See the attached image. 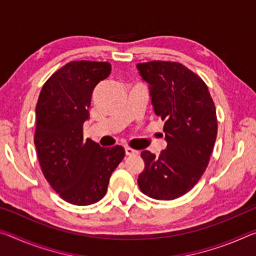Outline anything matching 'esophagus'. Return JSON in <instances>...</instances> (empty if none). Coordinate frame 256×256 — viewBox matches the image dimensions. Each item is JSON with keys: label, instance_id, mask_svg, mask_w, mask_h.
<instances>
[{"label": "esophagus", "instance_id": "esophagus-1", "mask_svg": "<svg viewBox=\"0 0 256 256\" xmlns=\"http://www.w3.org/2000/svg\"><path fill=\"white\" fill-rule=\"evenodd\" d=\"M138 154H139V152H138V150H134V149H132V148H128V147L125 148V155H126V156L138 155Z\"/></svg>", "mask_w": 256, "mask_h": 256}]
</instances>
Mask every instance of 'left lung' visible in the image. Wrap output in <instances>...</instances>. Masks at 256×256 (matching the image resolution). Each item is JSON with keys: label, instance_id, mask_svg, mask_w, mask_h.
I'll list each match as a JSON object with an SVG mask.
<instances>
[{"label": "left lung", "instance_id": "8db88e82", "mask_svg": "<svg viewBox=\"0 0 256 256\" xmlns=\"http://www.w3.org/2000/svg\"><path fill=\"white\" fill-rule=\"evenodd\" d=\"M136 68L165 122L168 141L158 157L141 152L144 170L138 184L154 200H172L190 192L208 168L218 134L216 106L204 80L182 64L157 60Z\"/></svg>", "mask_w": 256, "mask_h": 256}]
</instances>
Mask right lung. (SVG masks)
<instances>
[{
  "mask_svg": "<svg viewBox=\"0 0 256 256\" xmlns=\"http://www.w3.org/2000/svg\"><path fill=\"white\" fill-rule=\"evenodd\" d=\"M112 72L107 62H70L52 74L36 104L34 144L42 172L64 200L85 206L106 194L112 173L125 156L120 146L84 140L92 93Z\"/></svg>",
  "mask_w": 256,
  "mask_h": 256,
  "instance_id": "obj_1",
  "label": "right lung"
}]
</instances>
